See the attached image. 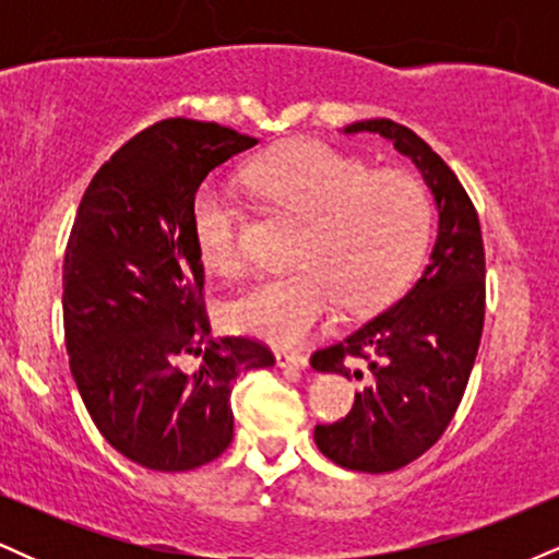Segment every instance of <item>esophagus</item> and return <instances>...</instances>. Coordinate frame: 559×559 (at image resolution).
Masks as SVG:
<instances>
[{"instance_id":"obj_1","label":"esophagus","mask_w":559,"mask_h":559,"mask_svg":"<svg viewBox=\"0 0 559 559\" xmlns=\"http://www.w3.org/2000/svg\"><path fill=\"white\" fill-rule=\"evenodd\" d=\"M275 362H278V368H284V370H305L307 368V357L301 355V352L278 349L275 352Z\"/></svg>"}]
</instances>
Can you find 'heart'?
I'll use <instances>...</instances> for the list:
<instances>
[{"mask_svg": "<svg viewBox=\"0 0 559 559\" xmlns=\"http://www.w3.org/2000/svg\"><path fill=\"white\" fill-rule=\"evenodd\" d=\"M249 176L278 213L301 223L292 254L299 271L236 294L226 307L234 331L278 346L299 344L329 323L338 301L349 312L373 310L418 265L431 202L409 173H373L329 144L301 141L262 157ZM191 230L215 271L234 275L247 267V217L226 189L197 191Z\"/></svg>", "mask_w": 559, "mask_h": 559, "instance_id": "1", "label": "heart"}]
</instances>
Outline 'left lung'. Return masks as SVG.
Returning a JSON list of instances; mask_svg holds the SVG:
<instances>
[{
    "instance_id": "left-lung-1",
    "label": "left lung",
    "mask_w": 559,
    "mask_h": 559,
    "mask_svg": "<svg viewBox=\"0 0 559 559\" xmlns=\"http://www.w3.org/2000/svg\"><path fill=\"white\" fill-rule=\"evenodd\" d=\"M381 133L409 157L439 210V234L418 281L342 342L312 355L320 373L365 378L349 415L316 426V444L346 471L391 473L428 452L457 413L486 312V254L478 213L449 165L394 120H360L344 133Z\"/></svg>"
}]
</instances>
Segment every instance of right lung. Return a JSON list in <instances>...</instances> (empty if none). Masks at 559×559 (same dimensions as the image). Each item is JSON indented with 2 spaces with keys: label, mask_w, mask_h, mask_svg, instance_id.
<instances>
[{
  "label": "right lung",
  "mask_w": 559,
  "mask_h": 559,
  "mask_svg": "<svg viewBox=\"0 0 559 559\" xmlns=\"http://www.w3.org/2000/svg\"><path fill=\"white\" fill-rule=\"evenodd\" d=\"M254 144L226 126L159 120L96 170L75 213L62 265L70 373L99 433L150 471L221 457L234 381L275 362L258 338L210 336L191 230L199 183Z\"/></svg>",
  "instance_id": "obj_1"
}]
</instances>
